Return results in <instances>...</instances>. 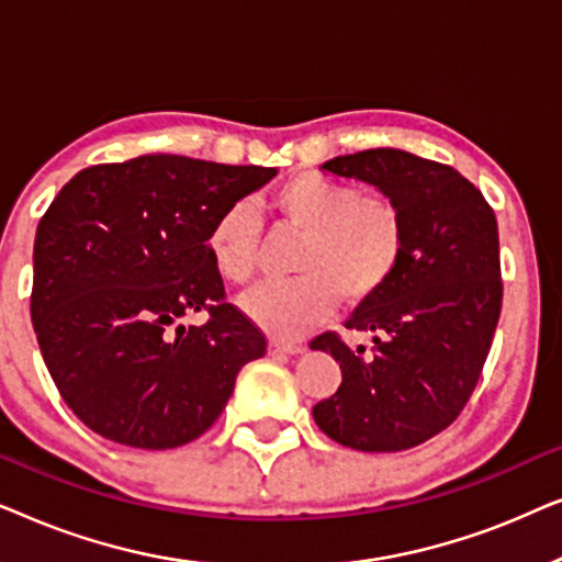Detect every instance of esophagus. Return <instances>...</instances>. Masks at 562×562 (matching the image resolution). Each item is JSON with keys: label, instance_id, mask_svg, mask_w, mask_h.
I'll return each mask as SVG.
<instances>
[{"label": "esophagus", "instance_id": "esophagus-1", "mask_svg": "<svg viewBox=\"0 0 562 562\" xmlns=\"http://www.w3.org/2000/svg\"><path fill=\"white\" fill-rule=\"evenodd\" d=\"M268 352H271V356H299V352H304V345L271 340L268 342Z\"/></svg>", "mask_w": 562, "mask_h": 562}]
</instances>
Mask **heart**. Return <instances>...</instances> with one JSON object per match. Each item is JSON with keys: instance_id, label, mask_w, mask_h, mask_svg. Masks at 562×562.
I'll use <instances>...</instances> for the list:
<instances>
[{"instance_id": "obj_1", "label": "heart", "mask_w": 562, "mask_h": 562, "mask_svg": "<svg viewBox=\"0 0 562 562\" xmlns=\"http://www.w3.org/2000/svg\"><path fill=\"white\" fill-rule=\"evenodd\" d=\"M273 229L299 237L291 252L294 281L243 299V312L276 340H299L337 310H363L396 279L406 256V214L394 196L319 171L283 179L266 199ZM214 273L248 286L258 271L260 222L250 204L217 212L204 237Z\"/></svg>"}]
</instances>
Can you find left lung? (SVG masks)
<instances>
[{"instance_id":"1","label":"left lung","mask_w":562,"mask_h":562,"mask_svg":"<svg viewBox=\"0 0 562 562\" xmlns=\"http://www.w3.org/2000/svg\"><path fill=\"white\" fill-rule=\"evenodd\" d=\"M322 168L394 196L409 237L391 286L345 322L373 335V352L337 333L310 342L342 368L314 422L352 450L417 448L458 419L488 358L504 294L496 214L456 168L406 150H360Z\"/></svg>"}]
</instances>
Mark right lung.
Wrapping results in <instances>:
<instances>
[{"mask_svg":"<svg viewBox=\"0 0 562 562\" xmlns=\"http://www.w3.org/2000/svg\"><path fill=\"white\" fill-rule=\"evenodd\" d=\"M273 176L158 153L83 168L53 199L30 317L58 394L97 435L143 450L196 440L240 368L266 356V335L225 302L204 237ZM202 308V328L178 322Z\"/></svg>","mask_w":562,"mask_h":562,"instance_id":"1","label":"right lung"}]
</instances>
